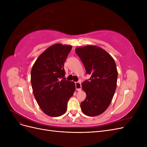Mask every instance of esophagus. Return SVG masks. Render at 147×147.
<instances>
[{
    "instance_id": "1",
    "label": "esophagus",
    "mask_w": 147,
    "mask_h": 147,
    "mask_svg": "<svg viewBox=\"0 0 147 147\" xmlns=\"http://www.w3.org/2000/svg\"><path fill=\"white\" fill-rule=\"evenodd\" d=\"M75 88H76L77 91H80L82 89V85L80 82H77L75 83Z\"/></svg>"
}]
</instances>
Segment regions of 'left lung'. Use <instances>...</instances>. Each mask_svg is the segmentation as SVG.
I'll list each match as a JSON object with an SVG mask.
<instances>
[{"label":"left lung","instance_id":"obj_1","mask_svg":"<svg viewBox=\"0 0 147 147\" xmlns=\"http://www.w3.org/2000/svg\"><path fill=\"white\" fill-rule=\"evenodd\" d=\"M90 79L82 83L86 97L81 102L82 112L95 117L108 108L117 88L118 72L113 57L100 47L88 45L75 49Z\"/></svg>","mask_w":147,"mask_h":147}]
</instances>
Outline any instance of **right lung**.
Listing matches in <instances>:
<instances>
[{
  "instance_id": "right-lung-1",
  "label": "right lung",
  "mask_w": 147,
  "mask_h": 147,
  "mask_svg": "<svg viewBox=\"0 0 147 147\" xmlns=\"http://www.w3.org/2000/svg\"><path fill=\"white\" fill-rule=\"evenodd\" d=\"M72 46L55 44L47 48L35 62L30 81L35 99L43 112L56 117L67 110L75 85L65 80L64 63Z\"/></svg>"
}]
</instances>
